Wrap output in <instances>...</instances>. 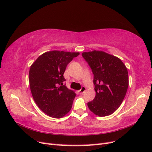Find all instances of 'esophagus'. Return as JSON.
<instances>
[{
    "mask_svg": "<svg viewBox=\"0 0 152 152\" xmlns=\"http://www.w3.org/2000/svg\"><path fill=\"white\" fill-rule=\"evenodd\" d=\"M86 87H85L84 86H82V88L79 91V93L80 94H83V93H84V91H86Z\"/></svg>",
    "mask_w": 152,
    "mask_h": 152,
    "instance_id": "obj_1",
    "label": "esophagus"
}]
</instances>
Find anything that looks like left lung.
Instances as JSON below:
<instances>
[{"instance_id": "8db88e82", "label": "left lung", "mask_w": 152, "mask_h": 152, "mask_svg": "<svg viewBox=\"0 0 152 152\" xmlns=\"http://www.w3.org/2000/svg\"><path fill=\"white\" fill-rule=\"evenodd\" d=\"M93 73L94 99L87 103L92 112L99 117L112 114L120 107L126 94L127 69L120 59L103 51L82 54Z\"/></svg>"}]
</instances>
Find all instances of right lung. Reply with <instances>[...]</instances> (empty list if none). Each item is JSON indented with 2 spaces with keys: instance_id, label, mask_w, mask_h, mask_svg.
Here are the masks:
<instances>
[{
  "instance_id": "1",
  "label": "right lung",
  "mask_w": 152,
  "mask_h": 152,
  "mask_svg": "<svg viewBox=\"0 0 152 152\" xmlns=\"http://www.w3.org/2000/svg\"><path fill=\"white\" fill-rule=\"evenodd\" d=\"M79 53L53 50L42 54L32 64L29 82L33 98L39 108L53 118H61L72 107L75 93L63 82L68 63Z\"/></svg>"
}]
</instances>
